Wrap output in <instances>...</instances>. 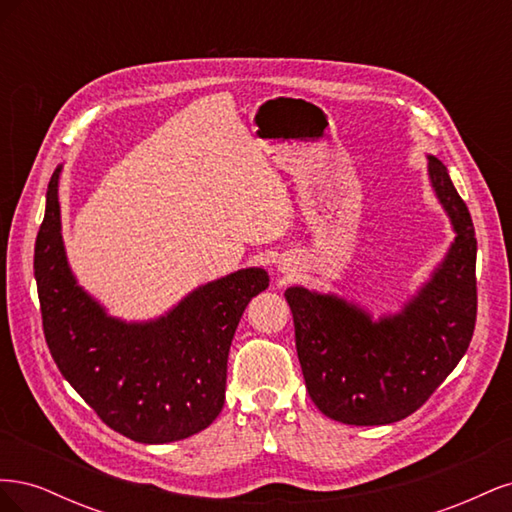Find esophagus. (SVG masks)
Segmentation results:
<instances>
[{
  "mask_svg": "<svg viewBox=\"0 0 512 512\" xmlns=\"http://www.w3.org/2000/svg\"><path fill=\"white\" fill-rule=\"evenodd\" d=\"M277 269H280L282 273H288V271H292V269H290V260H286V258H284V260L277 262Z\"/></svg>",
  "mask_w": 512,
  "mask_h": 512,
  "instance_id": "34e87169",
  "label": "esophagus"
}]
</instances>
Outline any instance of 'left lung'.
Returning a JSON list of instances; mask_svg holds the SVG:
<instances>
[{"label":"left lung","instance_id":"1","mask_svg":"<svg viewBox=\"0 0 512 512\" xmlns=\"http://www.w3.org/2000/svg\"><path fill=\"white\" fill-rule=\"evenodd\" d=\"M431 190L455 232L399 312L378 320L335 292L286 288L307 393L346 425H389L421 408L466 354L476 322V237L446 166L427 156Z\"/></svg>","mask_w":512,"mask_h":512}]
</instances>
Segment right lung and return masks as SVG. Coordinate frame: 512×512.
Here are the masks:
<instances>
[{
  "instance_id": "obj_1",
  "label": "right lung",
  "mask_w": 512,
  "mask_h": 512,
  "mask_svg": "<svg viewBox=\"0 0 512 512\" xmlns=\"http://www.w3.org/2000/svg\"><path fill=\"white\" fill-rule=\"evenodd\" d=\"M57 166L46 190L34 250L44 337L64 378L102 421L143 444H166L207 429L224 408L228 350L258 292L262 267L200 284L149 320H123L89 294L61 237Z\"/></svg>"
}]
</instances>
